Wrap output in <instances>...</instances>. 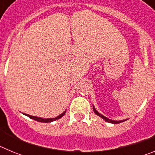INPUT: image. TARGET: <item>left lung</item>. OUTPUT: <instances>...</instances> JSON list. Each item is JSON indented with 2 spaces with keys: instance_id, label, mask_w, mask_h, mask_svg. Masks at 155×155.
<instances>
[{
  "instance_id": "obj_1",
  "label": "left lung",
  "mask_w": 155,
  "mask_h": 155,
  "mask_svg": "<svg viewBox=\"0 0 155 155\" xmlns=\"http://www.w3.org/2000/svg\"><path fill=\"white\" fill-rule=\"evenodd\" d=\"M93 110H94V113H95V114L97 115V116H100L101 118L103 119L105 121L108 122V123H110V124H120V123H122V122H124V121H126L127 120V119L126 120H110V119L107 118V117H105V116H104L103 115H102L101 113H99L98 112V111L95 109V108H94V106L93 105Z\"/></svg>"
}]
</instances>
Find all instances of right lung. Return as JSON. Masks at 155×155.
<instances>
[{
  "instance_id": "obj_1",
  "label": "right lung",
  "mask_w": 155,
  "mask_h": 155,
  "mask_svg": "<svg viewBox=\"0 0 155 155\" xmlns=\"http://www.w3.org/2000/svg\"><path fill=\"white\" fill-rule=\"evenodd\" d=\"M66 113V110L64 111V113H61V115H59L58 116H57V117H55V118H41V117H37V116H31V115H28V114H25V113H23L24 115H25L26 116H28V117H29V118L32 119V120H36V121L38 122H41V123H51V122L53 121H55V120H59V119H61V117H63V116L65 115Z\"/></svg>"
}]
</instances>
